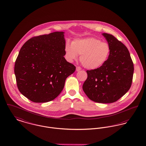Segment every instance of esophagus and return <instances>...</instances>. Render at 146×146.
I'll return each mask as SVG.
<instances>
[{
	"mask_svg": "<svg viewBox=\"0 0 146 146\" xmlns=\"http://www.w3.org/2000/svg\"><path fill=\"white\" fill-rule=\"evenodd\" d=\"M81 69H82V68H81L80 67H79V66H77V67H76V70H77V72L80 70Z\"/></svg>",
	"mask_w": 146,
	"mask_h": 146,
	"instance_id": "1",
	"label": "esophagus"
}]
</instances>
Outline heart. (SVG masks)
Wrapping results in <instances>:
<instances>
[{
    "label": "heart",
    "mask_w": 146,
    "mask_h": 146,
    "mask_svg": "<svg viewBox=\"0 0 146 146\" xmlns=\"http://www.w3.org/2000/svg\"><path fill=\"white\" fill-rule=\"evenodd\" d=\"M67 59L72 62L80 55V61L88 69L100 68L108 60L111 48L106 42L94 37L76 39L72 44L66 43L65 46Z\"/></svg>",
    "instance_id": "1"
}]
</instances>
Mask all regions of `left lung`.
<instances>
[{"label":"left lung","instance_id":"left-lung-1","mask_svg":"<svg viewBox=\"0 0 146 146\" xmlns=\"http://www.w3.org/2000/svg\"><path fill=\"white\" fill-rule=\"evenodd\" d=\"M111 52L100 68L88 70L83 85L86 96L99 103H114L129 91L132 82L134 67L127 48L115 36L103 33Z\"/></svg>","mask_w":146,"mask_h":146}]
</instances>
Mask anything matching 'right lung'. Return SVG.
<instances>
[{
    "label": "right lung",
    "mask_w": 146,
    "mask_h": 146,
    "mask_svg": "<svg viewBox=\"0 0 146 146\" xmlns=\"http://www.w3.org/2000/svg\"><path fill=\"white\" fill-rule=\"evenodd\" d=\"M64 32L32 37L23 44L14 72L20 92L34 103H46L62 91L76 67L66 60Z\"/></svg>",
    "instance_id": "1"
}]
</instances>
